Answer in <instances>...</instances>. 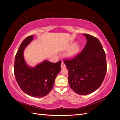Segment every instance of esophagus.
<instances>
[{
  "mask_svg": "<svg viewBox=\"0 0 120 120\" xmlns=\"http://www.w3.org/2000/svg\"><path fill=\"white\" fill-rule=\"evenodd\" d=\"M65 67H66V65L65 64V63L63 62H62L61 65V68H65Z\"/></svg>",
  "mask_w": 120,
  "mask_h": 120,
  "instance_id": "esophagus-1",
  "label": "esophagus"
}]
</instances>
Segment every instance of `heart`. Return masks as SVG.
I'll return each mask as SVG.
<instances>
[{
	"label": "heart",
	"mask_w": 120,
	"mask_h": 120,
	"mask_svg": "<svg viewBox=\"0 0 120 120\" xmlns=\"http://www.w3.org/2000/svg\"><path fill=\"white\" fill-rule=\"evenodd\" d=\"M80 47L78 45H74L71 48V49L68 52V57H72L75 56L79 51Z\"/></svg>",
	"instance_id": "b5f03b06"
}]
</instances>
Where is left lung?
Returning a JSON list of instances; mask_svg holds the SVG:
<instances>
[{
	"label": "left lung",
	"instance_id": "obj_1",
	"mask_svg": "<svg viewBox=\"0 0 120 120\" xmlns=\"http://www.w3.org/2000/svg\"><path fill=\"white\" fill-rule=\"evenodd\" d=\"M87 42L79 54L63 62L68 71L71 88L79 95H88L102 84L107 71L106 54L100 41L88 34H83Z\"/></svg>",
	"mask_w": 120,
	"mask_h": 120
}]
</instances>
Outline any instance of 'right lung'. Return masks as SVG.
<instances>
[{"instance_id": "1", "label": "right lung", "mask_w": 120, "mask_h": 120, "mask_svg": "<svg viewBox=\"0 0 120 120\" xmlns=\"http://www.w3.org/2000/svg\"><path fill=\"white\" fill-rule=\"evenodd\" d=\"M32 39L33 35H30L20 45L15 57L14 75L24 93L34 98H42L52 89L55 79L61 71V61L52 63L45 60L35 68L27 66L24 58V50Z\"/></svg>"}]
</instances>
